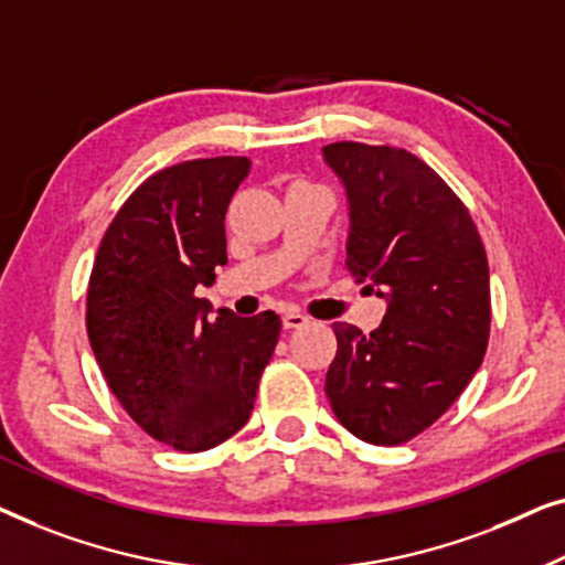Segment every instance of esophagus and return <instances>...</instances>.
<instances>
[{
  "label": "esophagus",
  "mask_w": 565,
  "mask_h": 565,
  "mask_svg": "<svg viewBox=\"0 0 565 565\" xmlns=\"http://www.w3.org/2000/svg\"><path fill=\"white\" fill-rule=\"evenodd\" d=\"M281 322L286 330H297V328H305V324H309V317L301 315L299 309H286Z\"/></svg>",
  "instance_id": "obj_1"
}]
</instances>
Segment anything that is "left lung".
I'll return each instance as SVG.
<instances>
[{"mask_svg":"<svg viewBox=\"0 0 565 565\" xmlns=\"http://www.w3.org/2000/svg\"><path fill=\"white\" fill-rule=\"evenodd\" d=\"M324 158L351 200L348 274L388 299L369 335L332 324L338 353L324 392L355 438L402 445L450 409L483 361L487 250L468 206L409 150L340 140Z\"/></svg>","mask_w":565,"mask_h":565,"instance_id":"8db88e82","label":"left lung"}]
</instances>
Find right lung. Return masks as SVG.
<instances>
[{"mask_svg": "<svg viewBox=\"0 0 565 565\" xmlns=\"http://www.w3.org/2000/svg\"><path fill=\"white\" fill-rule=\"evenodd\" d=\"M243 156L153 173L109 222L86 289V332L107 386L150 438L200 452L248 423L279 315L235 317L194 297L227 264L225 212Z\"/></svg>", "mask_w": 565, "mask_h": 565, "instance_id": "add662e5", "label": "right lung"}]
</instances>
